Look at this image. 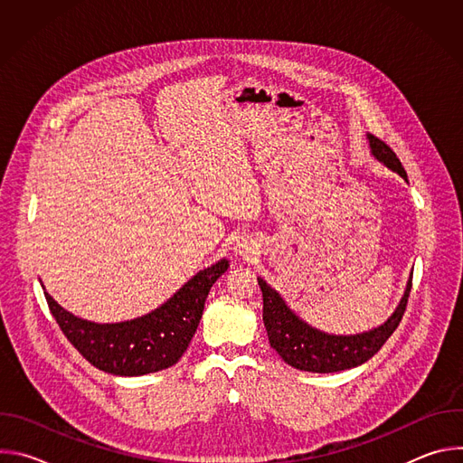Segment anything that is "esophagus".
<instances>
[{"instance_id":"34e87169","label":"esophagus","mask_w":463,"mask_h":463,"mask_svg":"<svg viewBox=\"0 0 463 463\" xmlns=\"http://www.w3.org/2000/svg\"><path fill=\"white\" fill-rule=\"evenodd\" d=\"M236 250L240 252V254H243V256H250V252H254V247L250 245V241H247V240H240L238 241V245H236Z\"/></svg>"}]
</instances>
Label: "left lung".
I'll return each instance as SVG.
<instances>
[{
    "instance_id": "obj_1",
    "label": "left lung",
    "mask_w": 463,
    "mask_h": 463,
    "mask_svg": "<svg viewBox=\"0 0 463 463\" xmlns=\"http://www.w3.org/2000/svg\"><path fill=\"white\" fill-rule=\"evenodd\" d=\"M366 137L372 156L407 181V172L392 148L372 134ZM258 286L263 297V326L268 329L271 348L277 350V354L297 370L332 373L355 368L372 359L381 350V346L388 341L403 318L412 289V280H409L405 295L392 317L384 324L370 329V332L357 335L324 334L320 329L304 322L266 280L258 279Z\"/></svg>"
}]
</instances>
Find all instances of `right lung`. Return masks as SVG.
I'll return each mask as SVG.
<instances>
[{"label":"right lung","mask_w":463,"mask_h":463,"mask_svg":"<svg viewBox=\"0 0 463 463\" xmlns=\"http://www.w3.org/2000/svg\"><path fill=\"white\" fill-rule=\"evenodd\" d=\"M229 260L194 275L157 309L115 324H97L65 311L43 288L45 300L63 335L95 368L113 375H145L174 366L188 348L203 315L213 284Z\"/></svg>","instance_id":"1"}]
</instances>
